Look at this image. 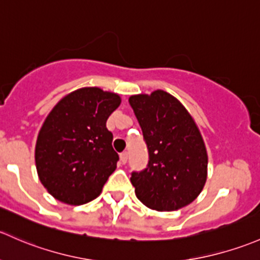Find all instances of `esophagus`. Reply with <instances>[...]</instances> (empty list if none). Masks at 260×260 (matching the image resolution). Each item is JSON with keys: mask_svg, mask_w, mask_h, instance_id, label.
<instances>
[{"mask_svg": "<svg viewBox=\"0 0 260 260\" xmlns=\"http://www.w3.org/2000/svg\"><path fill=\"white\" fill-rule=\"evenodd\" d=\"M119 158H121L122 165H125V163H127V159H128V153L127 152L121 153V154H119Z\"/></svg>", "mask_w": 260, "mask_h": 260, "instance_id": "1", "label": "esophagus"}]
</instances>
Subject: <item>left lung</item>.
<instances>
[{
  "instance_id": "8db88e82",
  "label": "left lung",
  "mask_w": 260,
  "mask_h": 260,
  "mask_svg": "<svg viewBox=\"0 0 260 260\" xmlns=\"http://www.w3.org/2000/svg\"><path fill=\"white\" fill-rule=\"evenodd\" d=\"M137 117L149 162L131 177L136 196L148 208L172 212L192 203L207 180L208 154L199 128L187 108L168 92L135 94Z\"/></svg>"
}]
</instances>
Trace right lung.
Wrapping results in <instances>:
<instances>
[{
    "mask_svg": "<svg viewBox=\"0 0 260 260\" xmlns=\"http://www.w3.org/2000/svg\"><path fill=\"white\" fill-rule=\"evenodd\" d=\"M119 105L117 93L83 87L64 95L45 119L35 160L41 183L57 201L81 206L101 194L117 168L106 122Z\"/></svg>",
    "mask_w": 260,
    "mask_h": 260,
    "instance_id": "1",
    "label": "right lung"
}]
</instances>
